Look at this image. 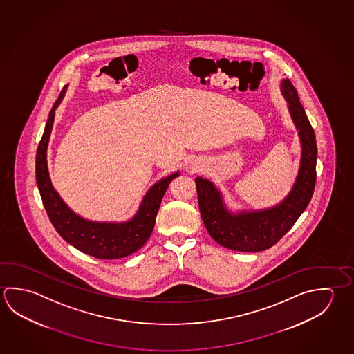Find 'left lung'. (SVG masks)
Returning a JSON list of instances; mask_svg holds the SVG:
<instances>
[{"mask_svg": "<svg viewBox=\"0 0 354 354\" xmlns=\"http://www.w3.org/2000/svg\"><path fill=\"white\" fill-rule=\"evenodd\" d=\"M281 93L288 104L301 143L297 176L285 198L267 209L232 211L225 204L223 192L211 180L201 176L195 179L205 227L223 248L241 252H259L272 248L302 215L313 195L317 162L315 131L288 78L281 82Z\"/></svg>", "mask_w": 354, "mask_h": 354, "instance_id": "left-lung-1", "label": "left lung"}]
</instances>
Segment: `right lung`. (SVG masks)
Instances as JSON below:
<instances>
[{
    "instance_id": "right-lung-1",
    "label": "right lung",
    "mask_w": 354,
    "mask_h": 354,
    "mask_svg": "<svg viewBox=\"0 0 354 354\" xmlns=\"http://www.w3.org/2000/svg\"><path fill=\"white\" fill-rule=\"evenodd\" d=\"M66 88L67 86L50 109L36 154V180L44 209L47 211L50 223L57 232L62 236L63 240L83 254L102 260L127 257L134 254L148 241L156 225V214L160 207L162 196L171 180L179 176L180 171H175L150 186L149 190L145 192L142 198L137 212L127 221L100 223L87 220L75 214L55 190L47 167V148L56 115L55 113L66 94Z\"/></svg>"
}]
</instances>
